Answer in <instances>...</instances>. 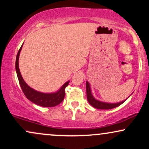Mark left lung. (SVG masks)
Segmentation results:
<instances>
[{"label":"left lung","mask_w":149,"mask_h":149,"mask_svg":"<svg viewBox=\"0 0 149 149\" xmlns=\"http://www.w3.org/2000/svg\"><path fill=\"white\" fill-rule=\"evenodd\" d=\"M86 92H87V99H88V102L90 103V105L94 108H96L98 109H111L113 108H116L118 106L124 103L128 98L120 102H118V103H108V102H102V101L97 100L95 99L92 95L91 92V88H90V85L88 81H86Z\"/></svg>","instance_id":"left-lung-1"}]
</instances>
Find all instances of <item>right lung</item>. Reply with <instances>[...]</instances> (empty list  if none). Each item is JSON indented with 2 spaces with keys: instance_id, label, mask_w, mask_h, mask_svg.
<instances>
[{
  "instance_id": "obj_1",
  "label": "right lung",
  "mask_w": 149,
  "mask_h": 149,
  "mask_svg": "<svg viewBox=\"0 0 149 149\" xmlns=\"http://www.w3.org/2000/svg\"><path fill=\"white\" fill-rule=\"evenodd\" d=\"M22 45L20 47L19 50L18 51L17 55L15 69H16V72L19 82V85L24 95L31 102H32L35 104H37V105L40 106V107H53L59 104L64 100L65 96V88L68 86L70 81L69 80V81L66 82L57 92H51V93H44V92H38L29 86L22 78L19 71V57Z\"/></svg>"
}]
</instances>
